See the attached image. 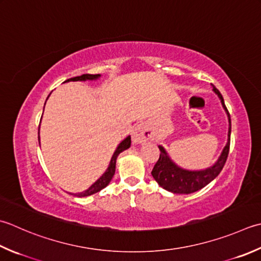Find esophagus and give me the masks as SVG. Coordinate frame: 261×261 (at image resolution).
Segmentation results:
<instances>
[{
	"instance_id": "obj_1",
	"label": "esophagus",
	"mask_w": 261,
	"mask_h": 261,
	"mask_svg": "<svg viewBox=\"0 0 261 261\" xmlns=\"http://www.w3.org/2000/svg\"><path fill=\"white\" fill-rule=\"evenodd\" d=\"M151 138V131L148 129V126L144 123L138 124L135 126L134 131H132V142L134 144H141L149 140Z\"/></svg>"
}]
</instances>
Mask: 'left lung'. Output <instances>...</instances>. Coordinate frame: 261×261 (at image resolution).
<instances>
[{
  "label": "left lung",
  "mask_w": 261,
  "mask_h": 261,
  "mask_svg": "<svg viewBox=\"0 0 261 261\" xmlns=\"http://www.w3.org/2000/svg\"><path fill=\"white\" fill-rule=\"evenodd\" d=\"M213 86V85H212ZM213 91L215 93L219 100H221L223 109L225 110V113L228 119V134H227V142L222 151L221 156L215 162V164L209 166L205 170H186L175 164L172 161L170 155L167 154L166 149L163 146H158L161 150L160 160L157 161L154 168L151 171V175L155 178V181L160 185L163 189L170 191L172 193H177V195H189V193L196 192L200 190L203 187L209 185L214 178H216L217 175L223 170L225 165L228 150H229V138H231V116H229L228 111L224 103L223 96L219 93L216 87L213 86Z\"/></svg>",
  "instance_id": "left-lung-1"
}]
</instances>
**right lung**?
<instances>
[{"instance_id":"add662e5","label":"right lung","mask_w":261,"mask_h":261,"mask_svg":"<svg viewBox=\"0 0 261 261\" xmlns=\"http://www.w3.org/2000/svg\"><path fill=\"white\" fill-rule=\"evenodd\" d=\"M100 78V74H83V75H79V76H74V78H70L68 80H65L64 83H69V81H87V80H97ZM49 97V95H48ZM47 97V98H48ZM47 100V99H46ZM46 104V101H45ZM42 121V120H40ZM38 141L40 144V140H39V127H38ZM131 146V137L127 136L126 138H124L123 140H122L119 145H117L116 149L114 151L113 156H112L111 161H110V164L107 166L106 171L103 173V175H101L99 178H97V180L91 185L87 190L83 191V192H78V193H71L69 192L70 195H73L75 197H79V198H83V197H88L94 195V193L100 191L101 189H104L105 187L109 186V183L111 182L112 177H113L114 173H115V166H116V160H117V156H119L122 151L126 150L127 148H130Z\"/></svg>"}]
</instances>
